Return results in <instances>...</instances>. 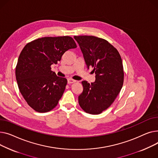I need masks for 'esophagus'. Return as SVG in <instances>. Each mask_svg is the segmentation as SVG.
<instances>
[{"instance_id":"34e87169","label":"esophagus","mask_w":158,"mask_h":158,"mask_svg":"<svg viewBox=\"0 0 158 158\" xmlns=\"http://www.w3.org/2000/svg\"><path fill=\"white\" fill-rule=\"evenodd\" d=\"M75 82H76V80H73L71 78L68 79V83H69V84H70V83H73Z\"/></svg>"}]
</instances>
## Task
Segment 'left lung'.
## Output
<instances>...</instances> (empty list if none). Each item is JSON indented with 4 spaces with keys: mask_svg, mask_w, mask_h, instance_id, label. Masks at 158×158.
I'll use <instances>...</instances> for the list:
<instances>
[{
    "mask_svg": "<svg viewBox=\"0 0 158 158\" xmlns=\"http://www.w3.org/2000/svg\"><path fill=\"white\" fill-rule=\"evenodd\" d=\"M78 43L88 68H94L96 80L81 82L83 90L78 96L85 112L98 115L116 99L124 81L122 59L117 50L106 40L92 35L74 36Z\"/></svg>",
    "mask_w": 158,
    "mask_h": 158,
    "instance_id": "8db88e82",
    "label": "left lung"
}]
</instances>
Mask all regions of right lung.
<instances>
[{"label": "right lung", "instance_id": "right-lung-1", "mask_svg": "<svg viewBox=\"0 0 158 158\" xmlns=\"http://www.w3.org/2000/svg\"><path fill=\"white\" fill-rule=\"evenodd\" d=\"M77 48L69 36L44 37L27 43L18 57L15 70L20 92L32 108L47 112L58 104L67 79L51 70L67 50Z\"/></svg>", "mask_w": 158, "mask_h": 158}]
</instances>
